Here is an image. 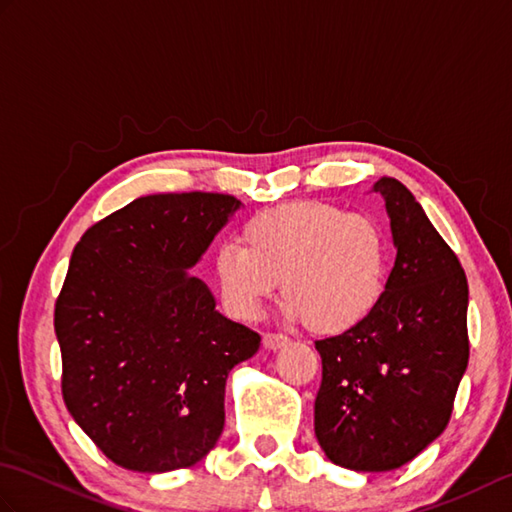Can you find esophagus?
Wrapping results in <instances>:
<instances>
[{
  "mask_svg": "<svg viewBox=\"0 0 512 512\" xmlns=\"http://www.w3.org/2000/svg\"><path fill=\"white\" fill-rule=\"evenodd\" d=\"M290 343V339L286 334H273V332H268V334H264V345L268 347V350H279V347H284V345H288Z\"/></svg>",
  "mask_w": 512,
  "mask_h": 512,
  "instance_id": "obj_1",
  "label": "esophagus"
}]
</instances>
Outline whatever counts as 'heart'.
Masks as SVG:
<instances>
[{
	"mask_svg": "<svg viewBox=\"0 0 512 512\" xmlns=\"http://www.w3.org/2000/svg\"><path fill=\"white\" fill-rule=\"evenodd\" d=\"M242 243L213 259L224 308L255 319L281 279L286 317L317 334L356 330L378 310L389 279V242L374 217L330 202L281 204L250 217Z\"/></svg>",
	"mask_w": 512,
	"mask_h": 512,
	"instance_id": "obj_1",
	"label": "heart"
}]
</instances>
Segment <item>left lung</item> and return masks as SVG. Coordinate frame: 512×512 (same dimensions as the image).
Instances as JSON below:
<instances>
[{
  "label": "left lung",
  "instance_id": "obj_1",
  "mask_svg": "<svg viewBox=\"0 0 512 512\" xmlns=\"http://www.w3.org/2000/svg\"><path fill=\"white\" fill-rule=\"evenodd\" d=\"M396 246L385 299L356 330L314 343L323 378L314 433L343 469H400L447 429L469 365V284L411 191L380 178Z\"/></svg>",
  "mask_w": 512,
  "mask_h": 512
}]
</instances>
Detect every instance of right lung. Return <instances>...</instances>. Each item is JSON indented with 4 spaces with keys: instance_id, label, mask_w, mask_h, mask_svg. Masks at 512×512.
I'll list each match as a JSON object with an SVG mask.
<instances>
[{
    "instance_id": "add662e5",
    "label": "right lung",
    "mask_w": 512,
    "mask_h": 512,
    "mask_svg": "<svg viewBox=\"0 0 512 512\" xmlns=\"http://www.w3.org/2000/svg\"><path fill=\"white\" fill-rule=\"evenodd\" d=\"M239 202L224 193L138 198L83 233L54 306L65 407L114 464H198L224 429L231 369L259 334L215 310L200 262Z\"/></svg>"
}]
</instances>
